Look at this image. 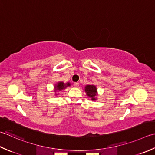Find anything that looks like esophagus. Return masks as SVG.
Wrapping results in <instances>:
<instances>
[{
    "mask_svg": "<svg viewBox=\"0 0 155 155\" xmlns=\"http://www.w3.org/2000/svg\"><path fill=\"white\" fill-rule=\"evenodd\" d=\"M73 86L74 87H78V86H79V83H74Z\"/></svg>",
    "mask_w": 155,
    "mask_h": 155,
    "instance_id": "esophagus-1",
    "label": "esophagus"
}]
</instances>
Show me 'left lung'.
Wrapping results in <instances>:
<instances>
[{
  "label": "left lung",
  "instance_id": "obj_1",
  "mask_svg": "<svg viewBox=\"0 0 155 155\" xmlns=\"http://www.w3.org/2000/svg\"><path fill=\"white\" fill-rule=\"evenodd\" d=\"M84 91H85L87 95L93 101L96 100V96L97 95V89L96 86L93 85V84L86 85L84 87Z\"/></svg>",
  "mask_w": 155,
  "mask_h": 155
}]
</instances>
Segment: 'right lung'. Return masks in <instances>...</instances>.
I'll return each instance as SVG.
<instances>
[{"instance_id": "right-lung-1", "label": "right lung", "mask_w": 155, "mask_h": 155, "mask_svg": "<svg viewBox=\"0 0 155 155\" xmlns=\"http://www.w3.org/2000/svg\"><path fill=\"white\" fill-rule=\"evenodd\" d=\"M71 86V83H64L63 82H58L57 84H56L54 85V89H55V92H56V91H61L62 89H66L67 87ZM56 95H58V94L56 93Z\"/></svg>"}]
</instances>
